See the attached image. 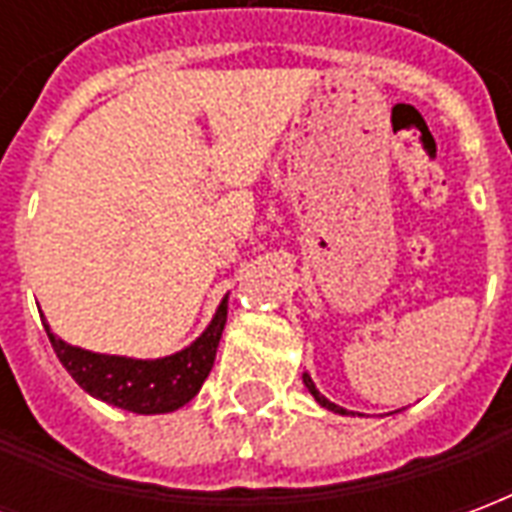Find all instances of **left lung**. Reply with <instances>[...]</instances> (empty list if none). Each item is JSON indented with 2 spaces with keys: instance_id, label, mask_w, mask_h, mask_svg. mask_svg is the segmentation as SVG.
I'll return each mask as SVG.
<instances>
[{
  "instance_id": "obj_1",
  "label": "left lung",
  "mask_w": 512,
  "mask_h": 512,
  "mask_svg": "<svg viewBox=\"0 0 512 512\" xmlns=\"http://www.w3.org/2000/svg\"><path fill=\"white\" fill-rule=\"evenodd\" d=\"M304 386H307V389H310V395L315 397V400H318V403H321L323 408H329V411H334V414H351V411H345L343 406H337V403H332V400H329V397H323L321 392H318V389H315V384H312L310 373H304Z\"/></svg>"
}]
</instances>
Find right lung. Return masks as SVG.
<instances>
[{
    "mask_svg": "<svg viewBox=\"0 0 512 512\" xmlns=\"http://www.w3.org/2000/svg\"><path fill=\"white\" fill-rule=\"evenodd\" d=\"M224 323H227V296L219 304L213 321L208 323V329L189 348L164 359L93 354L60 340L46 321L43 326L57 359L84 392L134 414H167L186 406L200 392L202 381L208 378L216 359Z\"/></svg>",
    "mask_w": 512,
    "mask_h": 512,
    "instance_id": "right-lung-1",
    "label": "right lung"
}]
</instances>
